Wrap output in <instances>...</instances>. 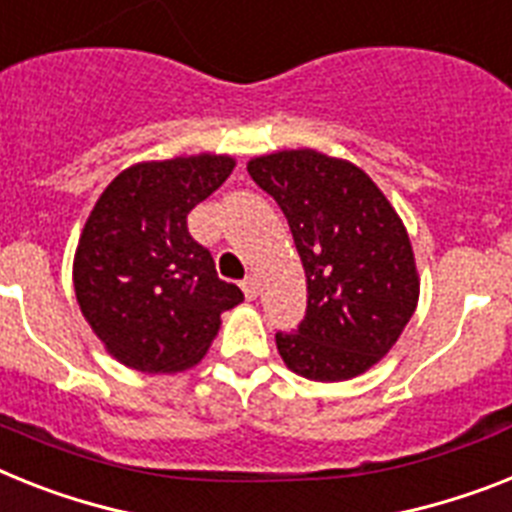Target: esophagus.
<instances>
[{
  "mask_svg": "<svg viewBox=\"0 0 512 512\" xmlns=\"http://www.w3.org/2000/svg\"><path fill=\"white\" fill-rule=\"evenodd\" d=\"M242 291H244V296H247V299H255V296L260 294V286H257L255 278L249 276V278H244V281H242Z\"/></svg>",
  "mask_w": 512,
  "mask_h": 512,
  "instance_id": "34e87169",
  "label": "esophagus"
}]
</instances>
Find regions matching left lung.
Instances as JSON below:
<instances>
[{
    "instance_id": "obj_1",
    "label": "left lung",
    "mask_w": 512,
    "mask_h": 512,
    "mask_svg": "<svg viewBox=\"0 0 512 512\" xmlns=\"http://www.w3.org/2000/svg\"><path fill=\"white\" fill-rule=\"evenodd\" d=\"M289 221L307 276V315L278 333L283 364L315 382L364 375L388 356L419 304V270L401 216L367 174L315 148L247 161Z\"/></svg>"
}]
</instances>
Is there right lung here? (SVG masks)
Wrapping results in <instances>:
<instances>
[{"mask_svg":"<svg viewBox=\"0 0 512 512\" xmlns=\"http://www.w3.org/2000/svg\"><path fill=\"white\" fill-rule=\"evenodd\" d=\"M229 153L132 163L101 192L72 260L85 322L106 354L145 375L203 362L221 315L244 302L187 231V213L226 182Z\"/></svg>","mask_w":512,"mask_h":512,"instance_id":"1","label":"right lung"}]
</instances>
